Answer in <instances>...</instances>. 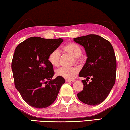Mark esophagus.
<instances>
[{"label": "esophagus", "instance_id": "esophagus-1", "mask_svg": "<svg viewBox=\"0 0 130 130\" xmlns=\"http://www.w3.org/2000/svg\"><path fill=\"white\" fill-rule=\"evenodd\" d=\"M66 82H69V83H74L75 80H66Z\"/></svg>", "mask_w": 130, "mask_h": 130}]
</instances>
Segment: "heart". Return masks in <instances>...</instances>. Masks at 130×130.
<instances>
[{
    "instance_id": "b5f03b06",
    "label": "heart",
    "mask_w": 130,
    "mask_h": 130,
    "mask_svg": "<svg viewBox=\"0 0 130 130\" xmlns=\"http://www.w3.org/2000/svg\"><path fill=\"white\" fill-rule=\"evenodd\" d=\"M62 49L66 52L71 55L75 58L76 62L81 61V55H82V48L77 44L70 42L62 47ZM60 59V52L58 49H55L51 52L48 56V62L53 66L57 67L59 66ZM79 70L76 67L72 68H60L56 70V75L61 77L66 80H72L77 77Z\"/></svg>"
}]
</instances>
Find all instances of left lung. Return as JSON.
<instances>
[{"label":"left lung","mask_w":130,"mask_h":130,"mask_svg":"<svg viewBox=\"0 0 130 130\" xmlns=\"http://www.w3.org/2000/svg\"><path fill=\"white\" fill-rule=\"evenodd\" d=\"M85 48L87 59L79 76L83 89L77 94L81 102L89 105L101 103L113 88L116 75V59L113 47L108 40L97 35H88L74 38ZM91 81L87 83L89 79Z\"/></svg>","instance_id":"left-lung-1"}]
</instances>
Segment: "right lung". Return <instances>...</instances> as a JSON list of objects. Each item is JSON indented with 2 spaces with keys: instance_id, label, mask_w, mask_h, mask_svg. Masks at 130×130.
Wrapping results in <instances>:
<instances>
[{
  "instance_id": "right-lung-1",
  "label": "right lung",
  "mask_w": 130,
  "mask_h": 130,
  "mask_svg": "<svg viewBox=\"0 0 130 130\" xmlns=\"http://www.w3.org/2000/svg\"><path fill=\"white\" fill-rule=\"evenodd\" d=\"M55 39L31 37L16 47L11 63L16 89L27 104L35 108H45L56 100L65 83L61 77L52 80L53 66L48 56L62 43Z\"/></svg>"
}]
</instances>
